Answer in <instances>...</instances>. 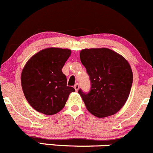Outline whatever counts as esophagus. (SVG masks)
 <instances>
[{
	"label": "esophagus",
	"mask_w": 153,
	"mask_h": 153,
	"mask_svg": "<svg viewBox=\"0 0 153 153\" xmlns=\"http://www.w3.org/2000/svg\"><path fill=\"white\" fill-rule=\"evenodd\" d=\"M79 88V86L78 83H76V84L74 85V89L76 90V91H78Z\"/></svg>",
	"instance_id": "1"
}]
</instances>
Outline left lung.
Returning a JSON list of instances; mask_svg holds the SVG:
<instances>
[{"mask_svg": "<svg viewBox=\"0 0 153 153\" xmlns=\"http://www.w3.org/2000/svg\"><path fill=\"white\" fill-rule=\"evenodd\" d=\"M91 82V89L81 96L86 108L98 118L112 116L127 102L133 83V71L128 61L108 48H85L79 53Z\"/></svg>", "mask_w": 153, "mask_h": 153, "instance_id": "8db88e82", "label": "left lung"}]
</instances>
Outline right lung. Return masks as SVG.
Returning a JSON list of instances; mask_svg holds the SVG:
<instances>
[{"label":"right lung","mask_w":153,"mask_h":153,"mask_svg":"<svg viewBox=\"0 0 153 153\" xmlns=\"http://www.w3.org/2000/svg\"><path fill=\"white\" fill-rule=\"evenodd\" d=\"M68 48H47L33 55L21 73V85L29 105L45 115H53L65 107L75 89L67 86L62 68L71 56Z\"/></svg>","instance_id":"right-lung-1"}]
</instances>
